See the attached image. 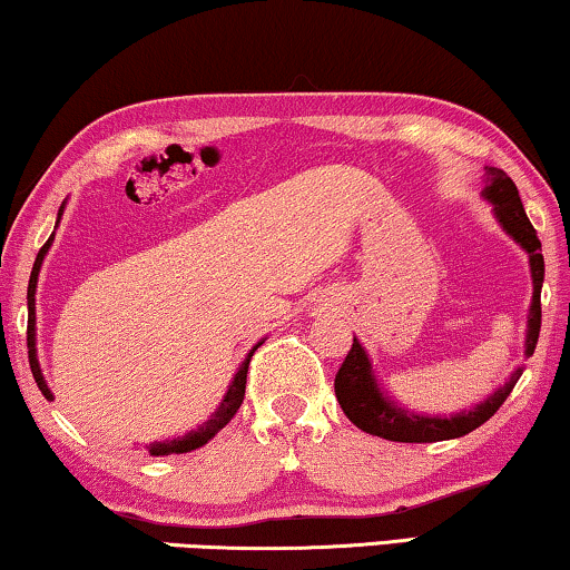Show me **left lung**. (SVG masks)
<instances>
[{
	"mask_svg": "<svg viewBox=\"0 0 570 570\" xmlns=\"http://www.w3.org/2000/svg\"><path fill=\"white\" fill-rule=\"evenodd\" d=\"M489 174V186L483 189V197L494 204L499 223H502L504 230L514 237L517 243L522 245L524 250L530 253V271H532V307L528 317V351L524 355L534 353V345H538L540 337V320H542V307H540V288L542 278H546V261H542L540 253V240L538 233H534L532 223L524 215L520 191L512 178H509L502 168H487ZM524 368H517L512 379L489 396L487 402L475 406L471 412L455 414V417H420V414H410L402 406H394L381 396L376 381H373L371 363L366 358V351H363L358 340L353 337L351 351H347L343 366H340L335 376V396L340 406H343L345 417L351 420L355 428L368 432V435L394 440V443H438V440H453L463 438L481 428L483 422L491 420L497 414L499 406L507 402V396L512 394L517 381H520Z\"/></svg>",
	"mask_w": 570,
	"mask_h": 570,
	"instance_id": "8db88e82",
	"label": "left lung"
}]
</instances>
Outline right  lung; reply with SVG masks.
I'll return each mask as SVG.
<instances>
[{"label": "right lung", "instance_id": "obj_1", "mask_svg": "<svg viewBox=\"0 0 570 570\" xmlns=\"http://www.w3.org/2000/svg\"><path fill=\"white\" fill-rule=\"evenodd\" d=\"M61 212H63V207L58 209V217H61ZM50 243H53V235H50L48 243L40 248L38 258H36V266H32V274H30V284H28V358H30L32 379H36V384H38V389H40L42 396H46V399H53V394H50L48 384H46V381H42V373H40V366H38V355H36V284H38L40 263H42V258H46ZM258 345H261V343H258ZM258 345L253 347V351L248 353V358L243 361L240 371L235 373L233 386L227 389L223 404H219V410H217L215 414H212V420L204 422L197 432H189V435H184V438H178V440H171V443H156V445H150V455H171V453H189V450H197V448H202L204 443H207V440L215 438L217 432L223 430L225 424L235 417L237 410H240V404H243L245 381H248V366H250L253 353L258 351Z\"/></svg>", "mask_w": 570, "mask_h": 570}]
</instances>
